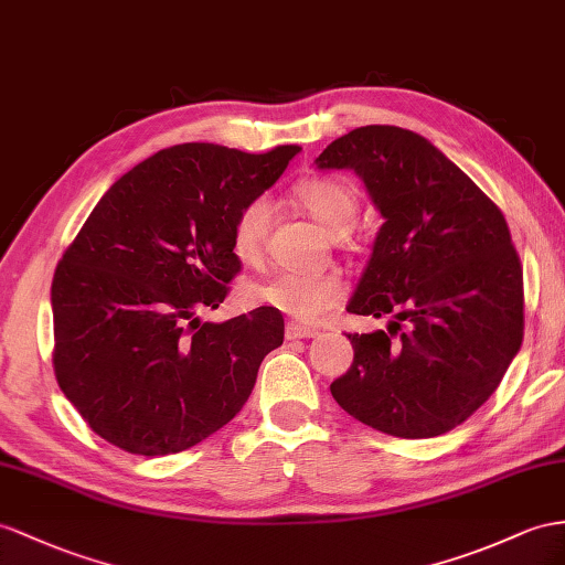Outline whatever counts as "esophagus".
I'll use <instances>...</instances> for the list:
<instances>
[{
	"label": "esophagus",
	"mask_w": 565,
	"mask_h": 565,
	"mask_svg": "<svg viewBox=\"0 0 565 565\" xmlns=\"http://www.w3.org/2000/svg\"><path fill=\"white\" fill-rule=\"evenodd\" d=\"M317 334H320V331L312 329V327H302V324H298V322H288L286 329H284V337H286L288 341H296V339H315Z\"/></svg>",
	"instance_id": "esophagus-1"
}]
</instances>
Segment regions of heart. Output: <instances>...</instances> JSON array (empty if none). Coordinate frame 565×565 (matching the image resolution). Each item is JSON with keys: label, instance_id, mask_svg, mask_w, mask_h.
Returning <instances> with one entry per match:
<instances>
[{"label": "heart", "instance_id": "obj_1", "mask_svg": "<svg viewBox=\"0 0 565 565\" xmlns=\"http://www.w3.org/2000/svg\"><path fill=\"white\" fill-rule=\"evenodd\" d=\"M296 200L329 236L349 234L358 220V195L351 183L339 179H310L296 188ZM271 207L265 198H255L238 210L231 245L243 263H255L263 255L269 231ZM248 298L255 306L284 312L300 322H317L324 312L337 308L345 298V284L334 271L302 274L274 271L248 286Z\"/></svg>", "mask_w": 565, "mask_h": 565}]
</instances>
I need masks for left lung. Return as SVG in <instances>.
<instances>
[{
    "label": "left lung",
    "mask_w": 565,
    "mask_h": 565,
    "mask_svg": "<svg viewBox=\"0 0 565 565\" xmlns=\"http://www.w3.org/2000/svg\"><path fill=\"white\" fill-rule=\"evenodd\" d=\"M315 164L355 171L384 220L345 310L392 315L388 334H349L353 365L331 396L392 437H439L497 392L523 343L509 224L466 171L406 128L360 126Z\"/></svg>",
    "instance_id": "8db88e82"
}]
</instances>
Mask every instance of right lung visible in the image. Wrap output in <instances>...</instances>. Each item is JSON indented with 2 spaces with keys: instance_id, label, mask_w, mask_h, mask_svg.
Segmentation results:
<instances>
[{
  "instance_id": "add662e5",
  "label": "right lung",
  "mask_w": 565,
  "mask_h": 565,
  "mask_svg": "<svg viewBox=\"0 0 565 565\" xmlns=\"http://www.w3.org/2000/svg\"><path fill=\"white\" fill-rule=\"evenodd\" d=\"M300 152L248 154L183 142L114 183L52 281L54 374L90 429L138 456L207 439L248 401L259 363L284 343L277 310L202 322L241 263L238 210Z\"/></svg>"
}]
</instances>
